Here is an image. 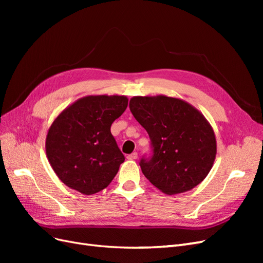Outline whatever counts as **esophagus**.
Masks as SVG:
<instances>
[{"label":"esophagus","instance_id":"34e87169","mask_svg":"<svg viewBox=\"0 0 263 263\" xmlns=\"http://www.w3.org/2000/svg\"><path fill=\"white\" fill-rule=\"evenodd\" d=\"M137 158H138V154L136 153V151L127 156V159H129V160H135V159H137Z\"/></svg>","mask_w":263,"mask_h":263}]
</instances>
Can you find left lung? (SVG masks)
<instances>
[{"label": "left lung", "mask_w": 263, "mask_h": 263, "mask_svg": "<svg viewBox=\"0 0 263 263\" xmlns=\"http://www.w3.org/2000/svg\"><path fill=\"white\" fill-rule=\"evenodd\" d=\"M129 108L147 130L154 155L141 159L144 176L162 193L192 190L208 177L217 153L213 127L204 115L177 98L134 97Z\"/></svg>", "instance_id": "8db88e82"}]
</instances>
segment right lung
<instances>
[{
	"mask_svg": "<svg viewBox=\"0 0 263 263\" xmlns=\"http://www.w3.org/2000/svg\"><path fill=\"white\" fill-rule=\"evenodd\" d=\"M128 104L125 95H87L54 118L46 137V155L62 183L84 195L108 186L125 157L110 126Z\"/></svg>",
	"mask_w": 263,
	"mask_h": 263,
	"instance_id": "1",
	"label": "right lung"
}]
</instances>
